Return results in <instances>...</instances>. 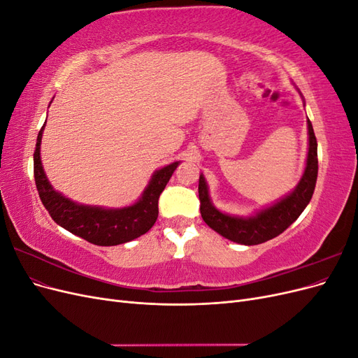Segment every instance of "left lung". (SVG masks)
<instances>
[{"label": "left lung", "instance_id": "1", "mask_svg": "<svg viewBox=\"0 0 358 358\" xmlns=\"http://www.w3.org/2000/svg\"><path fill=\"white\" fill-rule=\"evenodd\" d=\"M301 95V92L299 91ZM303 99V96H301ZM305 101V100H303ZM318 176V146L312 124L308 119V157L303 175L296 188L276 203L248 216L230 215L212 203L208 182L201 173L199 179L200 213L203 221L225 239L241 245H259L285 231L306 209L315 191Z\"/></svg>", "mask_w": 358, "mask_h": 358}]
</instances>
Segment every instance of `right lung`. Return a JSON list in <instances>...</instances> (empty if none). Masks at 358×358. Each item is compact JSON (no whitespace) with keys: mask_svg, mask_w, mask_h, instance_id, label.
Instances as JSON below:
<instances>
[{"mask_svg":"<svg viewBox=\"0 0 358 358\" xmlns=\"http://www.w3.org/2000/svg\"><path fill=\"white\" fill-rule=\"evenodd\" d=\"M45 127L46 122L43 124L37 136L34 150V179L40 200L53 221L67 231L99 246L127 243L152 229L158 218V199L180 161H175L155 170L140 199L125 208L113 209L103 208V206L80 204L53 189L46 176L40 157Z\"/></svg>","mask_w":358,"mask_h":358,"instance_id":"obj_1","label":"right lung"}]
</instances>
